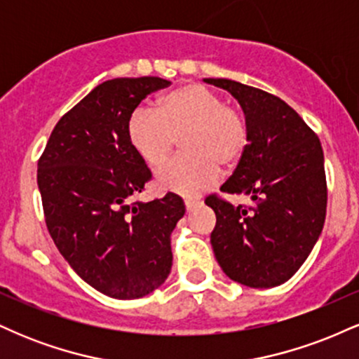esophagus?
I'll return each mask as SVG.
<instances>
[{"label": "esophagus", "mask_w": 359, "mask_h": 359, "mask_svg": "<svg viewBox=\"0 0 359 359\" xmlns=\"http://www.w3.org/2000/svg\"><path fill=\"white\" fill-rule=\"evenodd\" d=\"M199 205H201L199 201H192V199H187V201H185V209H187V212H192L194 209L199 208Z\"/></svg>", "instance_id": "obj_1"}]
</instances>
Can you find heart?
I'll return each mask as SVG.
<instances>
[{"instance_id": "1", "label": "heart", "mask_w": 359, "mask_h": 359, "mask_svg": "<svg viewBox=\"0 0 359 359\" xmlns=\"http://www.w3.org/2000/svg\"><path fill=\"white\" fill-rule=\"evenodd\" d=\"M128 140L148 167H160L182 140L184 154L156 174V187L197 196L212 187L221 165L236 167L250 143L246 119L222 97L201 84H185L156 101L155 109L137 108L128 119Z\"/></svg>"}]
</instances>
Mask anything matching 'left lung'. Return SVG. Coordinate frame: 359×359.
Instances as JSON below:
<instances>
[{
	"label": "left lung",
	"mask_w": 359,
	"mask_h": 359,
	"mask_svg": "<svg viewBox=\"0 0 359 359\" xmlns=\"http://www.w3.org/2000/svg\"><path fill=\"white\" fill-rule=\"evenodd\" d=\"M240 102L250 143L221 191L250 196L243 209L211 196V245L234 282L251 288L285 283L306 262L325 219L324 154L319 138L285 101L231 79H204Z\"/></svg>",
	"instance_id": "left-lung-1"
}]
</instances>
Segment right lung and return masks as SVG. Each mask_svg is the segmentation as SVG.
I'll return each mask as SVG.
<instances>
[{
	"label": "right lung",
	"instance_id": "1",
	"mask_svg": "<svg viewBox=\"0 0 359 359\" xmlns=\"http://www.w3.org/2000/svg\"><path fill=\"white\" fill-rule=\"evenodd\" d=\"M160 77H121L96 86L53 128L39 160L45 221L62 257L111 299H140L165 282L170 236L185 214L179 196L133 203L151 179L128 140V119Z\"/></svg>",
	"mask_w": 359,
	"mask_h": 359
}]
</instances>
